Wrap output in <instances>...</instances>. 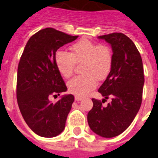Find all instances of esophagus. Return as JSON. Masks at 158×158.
Instances as JSON below:
<instances>
[{
    "mask_svg": "<svg viewBox=\"0 0 158 158\" xmlns=\"http://www.w3.org/2000/svg\"><path fill=\"white\" fill-rule=\"evenodd\" d=\"M75 101H78V102H79V101L83 100V97H80V96H75Z\"/></svg>",
    "mask_w": 158,
    "mask_h": 158,
    "instance_id": "34e87169",
    "label": "esophagus"
}]
</instances>
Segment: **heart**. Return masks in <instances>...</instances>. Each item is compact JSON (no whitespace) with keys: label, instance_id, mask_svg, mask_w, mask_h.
<instances>
[{"label":"heart","instance_id":"obj_1","mask_svg":"<svg viewBox=\"0 0 158 158\" xmlns=\"http://www.w3.org/2000/svg\"><path fill=\"white\" fill-rule=\"evenodd\" d=\"M71 54L58 51L55 56L57 70L64 78L73 75L75 64H83V75L73 78L68 83L69 92L76 96L87 95L97 86V79L102 80L111 71L113 52L106 44H97L88 40H81L70 47Z\"/></svg>","mask_w":158,"mask_h":158}]
</instances>
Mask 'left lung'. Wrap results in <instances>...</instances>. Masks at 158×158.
Wrapping results in <instances>:
<instances>
[{"label": "left lung", "mask_w": 158, "mask_h": 158, "mask_svg": "<svg viewBox=\"0 0 158 158\" xmlns=\"http://www.w3.org/2000/svg\"><path fill=\"white\" fill-rule=\"evenodd\" d=\"M112 48L113 65L110 72L98 89L103 100L111 96V102L102 106L92 98L93 107L88 112L90 130L103 138H114L129 127L140 109L144 86V71L139 52L131 40L120 32L100 35Z\"/></svg>", "instance_id": "8db88e82"}]
</instances>
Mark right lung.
Returning <instances> with one entry per match:
<instances>
[{"label":"right lung","instance_id":"right-lung-1","mask_svg":"<svg viewBox=\"0 0 158 158\" xmlns=\"http://www.w3.org/2000/svg\"><path fill=\"white\" fill-rule=\"evenodd\" d=\"M77 38L47 28L30 37L22 53L17 69L16 98L25 123L39 136L53 138L65 128L75 98L72 94H65L56 103L49 99L68 90L56 68L55 56L60 48Z\"/></svg>","mask_w":158,"mask_h":158}]
</instances>
